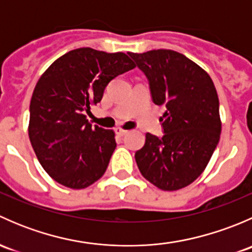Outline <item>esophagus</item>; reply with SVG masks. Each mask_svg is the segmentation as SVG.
<instances>
[{
	"label": "esophagus",
	"instance_id": "1",
	"mask_svg": "<svg viewBox=\"0 0 252 252\" xmlns=\"http://www.w3.org/2000/svg\"><path fill=\"white\" fill-rule=\"evenodd\" d=\"M114 131H116L117 135H119V136H123V135H126V133H128V130L119 128V126H118V128H116V130H114Z\"/></svg>",
	"mask_w": 252,
	"mask_h": 252
}]
</instances>
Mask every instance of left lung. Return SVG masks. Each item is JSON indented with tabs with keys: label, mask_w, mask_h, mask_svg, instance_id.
Returning <instances> with one entry per match:
<instances>
[{
	"label": "left lung",
	"mask_w": 252,
	"mask_h": 252,
	"mask_svg": "<svg viewBox=\"0 0 252 252\" xmlns=\"http://www.w3.org/2000/svg\"><path fill=\"white\" fill-rule=\"evenodd\" d=\"M149 80L156 105L166 106L163 136L147 133L135 161L145 179L173 191L205 171L217 147L222 123L215 84L200 65L172 50L129 52Z\"/></svg>",
	"instance_id": "left-lung-1"
}]
</instances>
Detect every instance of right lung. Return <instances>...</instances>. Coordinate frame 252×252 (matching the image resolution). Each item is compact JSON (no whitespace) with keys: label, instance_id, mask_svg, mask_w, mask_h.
<instances>
[{"label":"right lung","instance_id":"obj_1","mask_svg":"<svg viewBox=\"0 0 252 252\" xmlns=\"http://www.w3.org/2000/svg\"><path fill=\"white\" fill-rule=\"evenodd\" d=\"M135 68L123 52L81 47L56 60L30 101L29 139L42 168L70 189H84L107 169L114 131L93 126L85 113L102 100L108 83Z\"/></svg>","mask_w":252,"mask_h":252}]
</instances>
